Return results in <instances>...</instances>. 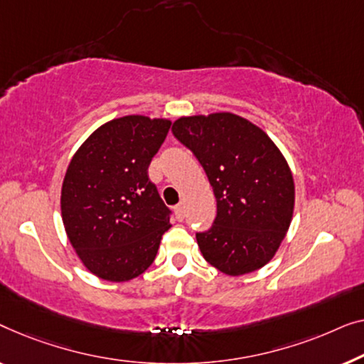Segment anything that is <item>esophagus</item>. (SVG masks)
I'll return each mask as SVG.
<instances>
[{
    "instance_id": "esophagus-1",
    "label": "esophagus",
    "mask_w": 364,
    "mask_h": 364,
    "mask_svg": "<svg viewBox=\"0 0 364 364\" xmlns=\"http://www.w3.org/2000/svg\"><path fill=\"white\" fill-rule=\"evenodd\" d=\"M175 214H176L178 221H183V219H184V204L183 203L176 204V206H175Z\"/></svg>"
}]
</instances>
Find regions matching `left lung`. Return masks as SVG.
<instances>
[{"mask_svg": "<svg viewBox=\"0 0 364 364\" xmlns=\"http://www.w3.org/2000/svg\"><path fill=\"white\" fill-rule=\"evenodd\" d=\"M173 135L193 151L216 196V219L196 232L203 257L223 274L244 275L277 252L294 214L295 186L275 143L242 117H181Z\"/></svg>", "mask_w": 364, "mask_h": 364, "instance_id": "left-lung-1", "label": "left lung"}]
</instances>
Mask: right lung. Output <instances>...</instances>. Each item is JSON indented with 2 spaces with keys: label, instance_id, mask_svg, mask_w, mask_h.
<instances>
[{
  "label": "right lung",
  "instance_id": "obj_1",
  "mask_svg": "<svg viewBox=\"0 0 364 364\" xmlns=\"http://www.w3.org/2000/svg\"><path fill=\"white\" fill-rule=\"evenodd\" d=\"M171 122L127 115L97 129L69 163L60 194L68 237L97 277L127 282L150 267L171 211L148 166Z\"/></svg>",
  "mask_w": 364,
  "mask_h": 364
}]
</instances>
